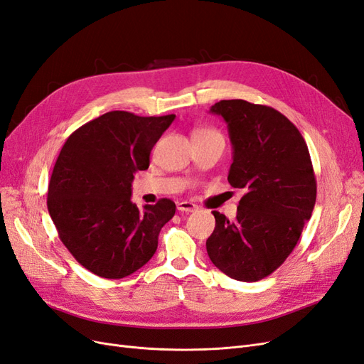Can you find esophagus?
<instances>
[{"label": "esophagus", "mask_w": 364, "mask_h": 364, "mask_svg": "<svg viewBox=\"0 0 364 364\" xmlns=\"http://www.w3.org/2000/svg\"><path fill=\"white\" fill-rule=\"evenodd\" d=\"M197 209H198V206L191 202H179L178 203V210L186 212V214H190V212H196Z\"/></svg>", "instance_id": "34e87169"}]
</instances>
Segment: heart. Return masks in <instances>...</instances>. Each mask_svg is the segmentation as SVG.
I'll return each mask as SVG.
<instances>
[{
    "label": "heart",
    "mask_w": 364,
    "mask_h": 364,
    "mask_svg": "<svg viewBox=\"0 0 364 364\" xmlns=\"http://www.w3.org/2000/svg\"><path fill=\"white\" fill-rule=\"evenodd\" d=\"M210 136H221V135L215 129H209V128H196L193 131V140L210 139Z\"/></svg>",
    "instance_id": "1"
}]
</instances>
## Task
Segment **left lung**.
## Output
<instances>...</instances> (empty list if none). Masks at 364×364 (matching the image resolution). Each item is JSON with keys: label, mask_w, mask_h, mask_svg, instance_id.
Returning <instances> with one entry per match:
<instances>
[{"label": "left lung", "mask_w": 364, "mask_h": 364, "mask_svg": "<svg viewBox=\"0 0 364 364\" xmlns=\"http://www.w3.org/2000/svg\"><path fill=\"white\" fill-rule=\"evenodd\" d=\"M210 112L228 123L233 146L228 181L245 194L233 221L212 212L215 229L206 250L230 279L257 282L294 252L315 208V171L301 132L280 111L230 99Z\"/></svg>", "instance_id": "8db88e82"}]
</instances>
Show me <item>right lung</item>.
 Masks as SVG:
<instances>
[{"mask_svg":"<svg viewBox=\"0 0 364 364\" xmlns=\"http://www.w3.org/2000/svg\"><path fill=\"white\" fill-rule=\"evenodd\" d=\"M174 114L141 117L109 111L69 135L48 185V210L58 237L85 269L123 279L150 260L158 236L176 212L170 198L143 209L131 202L134 174Z\"/></svg>","mask_w":364,"mask_h":364,"instance_id":"add662e5","label":"right lung"}]
</instances>
